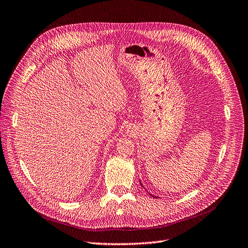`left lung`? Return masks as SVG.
<instances>
[{"label": "left lung", "mask_w": 248, "mask_h": 248, "mask_svg": "<svg viewBox=\"0 0 248 248\" xmlns=\"http://www.w3.org/2000/svg\"><path fill=\"white\" fill-rule=\"evenodd\" d=\"M140 184H141V186H143V184H142L141 182H140ZM143 187H144V186H143ZM151 195H152V194H151ZM152 196H153V195H152ZM153 197H154V198H156V196H153Z\"/></svg>", "instance_id": "left-lung-1"}]
</instances>
